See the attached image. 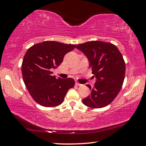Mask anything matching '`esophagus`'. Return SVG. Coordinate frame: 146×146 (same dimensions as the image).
<instances>
[{"label": "esophagus", "mask_w": 146, "mask_h": 146, "mask_svg": "<svg viewBox=\"0 0 146 146\" xmlns=\"http://www.w3.org/2000/svg\"><path fill=\"white\" fill-rule=\"evenodd\" d=\"M76 86H82V84H80V83H78V82H76Z\"/></svg>", "instance_id": "esophagus-1"}]
</instances>
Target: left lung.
Returning a JSON list of instances; mask_svg holds the SVG:
<instances>
[{
  "instance_id": "8db88e82",
  "label": "left lung",
  "mask_w": 146,
  "mask_h": 146,
  "mask_svg": "<svg viewBox=\"0 0 146 146\" xmlns=\"http://www.w3.org/2000/svg\"><path fill=\"white\" fill-rule=\"evenodd\" d=\"M89 62L96 82L93 87L87 86L91 95L82 100L93 108L105 107L115 99L121 89L125 74L123 56L115 45L102 41H90L76 46Z\"/></svg>"
}]
</instances>
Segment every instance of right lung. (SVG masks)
<instances>
[{"instance_id": "obj_1", "label": "right lung", "mask_w": 146, "mask_h": 146, "mask_svg": "<svg viewBox=\"0 0 146 146\" xmlns=\"http://www.w3.org/2000/svg\"><path fill=\"white\" fill-rule=\"evenodd\" d=\"M75 48L72 44L44 41L27 51L21 65L22 75L27 89L38 104L45 107L59 106L68 91L74 86L72 78H56L52 70Z\"/></svg>"}]
</instances>
